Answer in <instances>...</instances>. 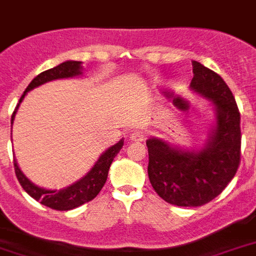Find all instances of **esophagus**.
Masks as SVG:
<instances>
[{"mask_svg": "<svg viewBox=\"0 0 256 256\" xmlns=\"http://www.w3.org/2000/svg\"><path fill=\"white\" fill-rule=\"evenodd\" d=\"M130 140H132V142H144V138H146V134H144V132H140V130H136V132H132V134H130Z\"/></svg>", "mask_w": 256, "mask_h": 256, "instance_id": "obj_1", "label": "esophagus"}]
</instances>
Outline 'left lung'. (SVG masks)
I'll use <instances>...</instances> for the list:
<instances>
[{
	"label": "left lung",
	"instance_id": "8db88e82",
	"mask_svg": "<svg viewBox=\"0 0 256 256\" xmlns=\"http://www.w3.org/2000/svg\"><path fill=\"white\" fill-rule=\"evenodd\" d=\"M190 90L212 106L214 122L199 148H180L150 136L148 179L160 198L170 204L198 207L222 192L234 178L240 160V114L222 77L192 61Z\"/></svg>",
	"mask_w": 256,
	"mask_h": 256
}]
</instances>
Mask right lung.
<instances>
[{
  "mask_svg": "<svg viewBox=\"0 0 256 256\" xmlns=\"http://www.w3.org/2000/svg\"><path fill=\"white\" fill-rule=\"evenodd\" d=\"M82 73H84L82 62L65 61L56 66V68H53V69H49L46 72H42L41 74H38L37 77L30 82L29 86L26 88L22 96L20 98L17 108H16L13 116H12V126H13L16 112H17L20 104H21V102L30 90L44 85L46 82L56 81V80L80 77V76H82ZM122 146H124V138L118 140L116 144H112V148H108L106 152H102L100 158L94 164V166L88 170V174L84 175L81 179H78L77 182H74L73 184H70L65 188H60V190H49V188H44V187L34 184L22 172L16 160H14V171H16L18 182L22 186V188L32 198L41 202L44 206L58 211L73 210L76 207L82 206L84 203L90 202L92 199H94L96 195L100 194V191L102 190V187H104V184L106 183V179H108V168L112 166V160L116 156V154L120 152Z\"/></svg>",
  "mask_w": 256,
  "mask_h": 256,
  "instance_id": "right-lung-1",
  "label": "right lung"
}]
</instances>
